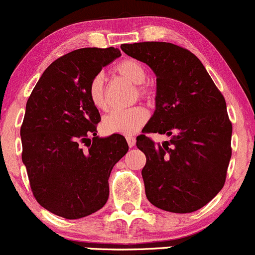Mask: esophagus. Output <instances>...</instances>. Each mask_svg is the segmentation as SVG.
Returning a JSON list of instances; mask_svg holds the SVG:
<instances>
[{
    "label": "esophagus",
    "mask_w": 255,
    "mask_h": 255,
    "mask_svg": "<svg viewBox=\"0 0 255 255\" xmlns=\"http://www.w3.org/2000/svg\"><path fill=\"white\" fill-rule=\"evenodd\" d=\"M126 139H127L128 146H129V147L135 146V138H134L133 135H127V136H126Z\"/></svg>",
    "instance_id": "obj_1"
}]
</instances>
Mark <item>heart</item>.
Here are the masks:
<instances>
[{"mask_svg":"<svg viewBox=\"0 0 255 255\" xmlns=\"http://www.w3.org/2000/svg\"><path fill=\"white\" fill-rule=\"evenodd\" d=\"M115 72L119 76L129 81L133 85H142L147 78V70L144 64L135 59H126L117 64ZM138 93L144 98H150L151 89L146 86H139ZM89 99L92 104L99 110H106L108 104L105 99L104 92V78L102 75H97L92 80L88 88ZM147 120V114L144 108L135 106V108L127 109V110H115L106 115L103 120V129L106 133L116 134H132L138 132L145 125Z\"/></svg>","mask_w":255,"mask_h":255,"instance_id":"obj_1","label":"heart"}]
</instances>
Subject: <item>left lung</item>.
I'll return each mask as SVG.
<instances>
[{"mask_svg": "<svg viewBox=\"0 0 255 255\" xmlns=\"http://www.w3.org/2000/svg\"><path fill=\"white\" fill-rule=\"evenodd\" d=\"M121 49L156 75V109L145 132L169 136L162 144L144 134L136 138L146 156L141 175L147 200L172 213L197 211L225 183L232 135L225 99L200 59L185 48L140 42Z\"/></svg>", "mask_w": 255, "mask_h": 255, "instance_id": "1", "label": "left lung"}]
</instances>
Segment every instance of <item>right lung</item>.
Here are the masks:
<instances>
[{"label": "right lung", "instance_id": "1", "mask_svg": "<svg viewBox=\"0 0 255 255\" xmlns=\"http://www.w3.org/2000/svg\"><path fill=\"white\" fill-rule=\"evenodd\" d=\"M121 57L119 48H81L53 61L27 99L20 128L24 166L32 194L50 213L80 219L103 208L109 178L127 153L121 134L100 138L92 80Z\"/></svg>", "mask_w": 255, "mask_h": 255}]
</instances>
